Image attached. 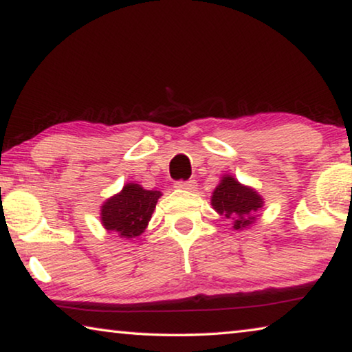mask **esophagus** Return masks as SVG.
Here are the masks:
<instances>
[{"label":"esophagus","mask_w":352,"mask_h":352,"mask_svg":"<svg viewBox=\"0 0 352 352\" xmlns=\"http://www.w3.org/2000/svg\"><path fill=\"white\" fill-rule=\"evenodd\" d=\"M176 188H181V190H188V192H193L197 188V181H179L176 182Z\"/></svg>","instance_id":"esophagus-1"}]
</instances>
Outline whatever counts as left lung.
I'll use <instances>...</instances> for the list:
<instances>
[{
    "label": "left lung",
    "mask_w": 352,
    "mask_h": 352,
    "mask_svg": "<svg viewBox=\"0 0 352 352\" xmlns=\"http://www.w3.org/2000/svg\"><path fill=\"white\" fill-rule=\"evenodd\" d=\"M211 205L221 216L233 222L235 230H243L256 221V212L263 206V198L254 188L239 184L235 177L226 175L214 188Z\"/></svg>",
    "instance_id": "8db88e82"
}]
</instances>
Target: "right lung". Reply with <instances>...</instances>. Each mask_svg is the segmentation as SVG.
Instances as JSON below:
<instances>
[{"mask_svg": "<svg viewBox=\"0 0 352 352\" xmlns=\"http://www.w3.org/2000/svg\"><path fill=\"white\" fill-rule=\"evenodd\" d=\"M159 190H146L140 184L129 182L119 193L108 198L101 206V223L108 232H114L124 239H133L146 230L157 200Z\"/></svg>", "mask_w": 352, "mask_h": 352, "instance_id": "obj_1", "label": "right lung"}]
</instances>
